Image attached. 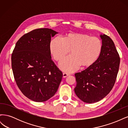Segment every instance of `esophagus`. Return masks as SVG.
Here are the masks:
<instances>
[{
  "label": "esophagus",
  "instance_id": "esophagus-1",
  "mask_svg": "<svg viewBox=\"0 0 128 128\" xmlns=\"http://www.w3.org/2000/svg\"><path fill=\"white\" fill-rule=\"evenodd\" d=\"M69 75V74H68V73H66V72H64L63 73V77H64V78L67 77Z\"/></svg>",
  "mask_w": 128,
  "mask_h": 128
}]
</instances>
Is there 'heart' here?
Masks as SVG:
<instances>
[{"instance_id":"b5f03b06","label":"heart","mask_w":128,"mask_h":128,"mask_svg":"<svg viewBox=\"0 0 128 128\" xmlns=\"http://www.w3.org/2000/svg\"><path fill=\"white\" fill-rule=\"evenodd\" d=\"M102 40L87 34L69 33L64 40L56 37L50 44V51L53 59L62 60L70 51L71 56L61 62L60 67L67 72L76 71L80 66L88 68L98 59L102 50Z\"/></svg>"}]
</instances>
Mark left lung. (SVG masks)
<instances>
[{
    "label": "left lung",
    "mask_w": 128,
    "mask_h": 128,
    "mask_svg": "<svg viewBox=\"0 0 128 128\" xmlns=\"http://www.w3.org/2000/svg\"><path fill=\"white\" fill-rule=\"evenodd\" d=\"M100 37L103 47L98 59L75 74V92L84 102L94 103L105 97L113 88L118 72L120 58L113 41L104 34Z\"/></svg>",
    "instance_id": "left-lung-1"
}]
</instances>
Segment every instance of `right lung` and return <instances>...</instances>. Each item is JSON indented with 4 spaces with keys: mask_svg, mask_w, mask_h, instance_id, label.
<instances>
[{
    "mask_svg": "<svg viewBox=\"0 0 128 128\" xmlns=\"http://www.w3.org/2000/svg\"><path fill=\"white\" fill-rule=\"evenodd\" d=\"M58 34L40 28L24 34L16 42L12 54V68L22 93L36 102H43L55 94L62 72L51 59L50 44Z\"/></svg>",
    "mask_w": 128,
    "mask_h": 128,
    "instance_id": "right-lung-1",
    "label": "right lung"
}]
</instances>
